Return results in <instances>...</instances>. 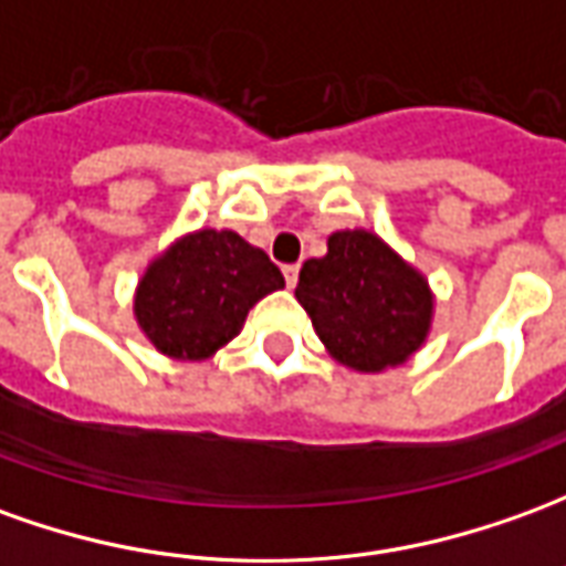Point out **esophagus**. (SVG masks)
I'll list each match as a JSON object with an SVG mask.
<instances>
[{"label": "esophagus", "mask_w": 566, "mask_h": 566, "mask_svg": "<svg viewBox=\"0 0 566 566\" xmlns=\"http://www.w3.org/2000/svg\"><path fill=\"white\" fill-rule=\"evenodd\" d=\"M284 282H287V287H294L296 279H300V266L296 263H291V266H284Z\"/></svg>", "instance_id": "obj_1"}]
</instances>
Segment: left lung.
I'll return each instance as SVG.
<instances>
[{"label": "left lung", "mask_w": 566, "mask_h": 566, "mask_svg": "<svg viewBox=\"0 0 566 566\" xmlns=\"http://www.w3.org/2000/svg\"><path fill=\"white\" fill-rule=\"evenodd\" d=\"M296 300L334 361L358 374L405 365L432 327L426 275L367 229H339L300 270Z\"/></svg>", "instance_id": "left-lung-1"}]
</instances>
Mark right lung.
Segmentation results:
<instances>
[{"label": "right lung", "instance_id": "right-lung-1", "mask_svg": "<svg viewBox=\"0 0 566 566\" xmlns=\"http://www.w3.org/2000/svg\"><path fill=\"white\" fill-rule=\"evenodd\" d=\"M284 287L282 270L232 229H199L146 266L134 318L168 358L201 361L242 331L254 303Z\"/></svg>", "mask_w": 566, "mask_h": 566}]
</instances>
